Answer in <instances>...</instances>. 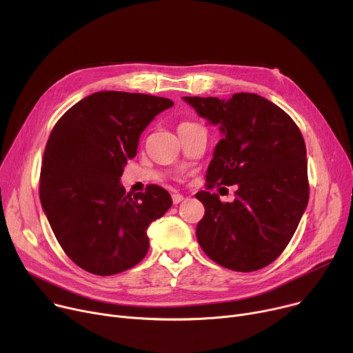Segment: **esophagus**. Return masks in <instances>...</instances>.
Returning <instances> with one entry per match:
<instances>
[{"instance_id":"34e87169","label":"esophagus","mask_w":353,"mask_h":353,"mask_svg":"<svg viewBox=\"0 0 353 353\" xmlns=\"http://www.w3.org/2000/svg\"><path fill=\"white\" fill-rule=\"evenodd\" d=\"M172 200H173V205H179V203H181V201L184 200V197H183V194H180V193H173Z\"/></svg>"}]
</instances>
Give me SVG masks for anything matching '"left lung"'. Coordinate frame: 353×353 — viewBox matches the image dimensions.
I'll use <instances>...</instances> for the list:
<instances>
[{
    "label": "left lung",
    "mask_w": 353,
    "mask_h": 353,
    "mask_svg": "<svg viewBox=\"0 0 353 353\" xmlns=\"http://www.w3.org/2000/svg\"><path fill=\"white\" fill-rule=\"evenodd\" d=\"M223 133L206 173V188L233 186L234 201L201 190L196 236L213 262L236 272L259 270L281 256L309 200L306 145L285 111L252 92L229 100L183 97Z\"/></svg>",
    "instance_id": "1"
}]
</instances>
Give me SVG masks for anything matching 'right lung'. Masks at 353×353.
Segmentation results:
<instances>
[{"instance_id": "1", "label": "right lung", "mask_w": 353, "mask_h": 353, "mask_svg": "<svg viewBox=\"0 0 353 353\" xmlns=\"http://www.w3.org/2000/svg\"><path fill=\"white\" fill-rule=\"evenodd\" d=\"M174 103L140 92L99 91L68 108L48 137L40 200L71 261L92 274L136 266L148 252V225L172 208L169 192L148 184L125 193L124 165L143 130Z\"/></svg>"}]
</instances>
